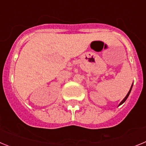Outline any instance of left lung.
I'll list each match as a JSON object with an SVG mask.
<instances>
[{"label":"left lung","instance_id":"1","mask_svg":"<svg viewBox=\"0 0 146 146\" xmlns=\"http://www.w3.org/2000/svg\"><path fill=\"white\" fill-rule=\"evenodd\" d=\"M132 86H133V84L131 85V88H130V90H129V91L128 94H126V96H125V98H124V99H123V100H122V101H121V103H120V104H119V105H118V106H120V105H121V104H123V103H124V102H125V101H126V99H127V98H128L129 95V94H130V92H131V88H132Z\"/></svg>","mask_w":146,"mask_h":146}]
</instances>
